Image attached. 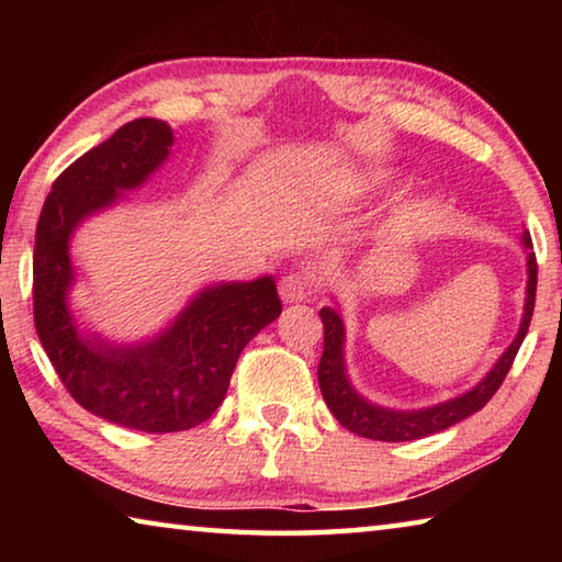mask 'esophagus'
<instances>
[{"mask_svg":"<svg viewBox=\"0 0 562 562\" xmlns=\"http://www.w3.org/2000/svg\"><path fill=\"white\" fill-rule=\"evenodd\" d=\"M312 292V280L307 272H290L280 280V297L282 302L294 304V302H304Z\"/></svg>","mask_w":562,"mask_h":562,"instance_id":"esophagus-1","label":"esophagus"}]
</instances>
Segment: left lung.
I'll use <instances>...</instances> for the list:
<instances>
[{"mask_svg":"<svg viewBox=\"0 0 562 562\" xmlns=\"http://www.w3.org/2000/svg\"><path fill=\"white\" fill-rule=\"evenodd\" d=\"M520 243H522V250H526L528 282H526V304H522L518 335L479 384L471 386L469 392H463L459 396L446 398L441 404L424 406V408H389V406L369 402L367 396H361L355 389V384L349 382V374H347V361H345L347 329H345V319H341V312L337 307L319 310L322 325H325V351H322V359L317 367V379H319L322 396H325V404L329 406V412L335 414V418L345 426V429L374 441H414V439H424V436L449 429V426L463 422V418H469L475 412H481V408L491 402V396L498 392V386L503 384V379H506L513 359L518 355L522 339L528 335L532 307H536L538 265H536V255H532L530 233H522Z\"/></svg>","mask_w":562,"mask_h":562,"instance_id":"8db88e82","label":"left lung"}]
</instances>
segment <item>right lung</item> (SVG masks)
I'll return each instance as SVG.
<instances>
[{"label": "right lung", "instance_id": "add662e5", "mask_svg": "<svg viewBox=\"0 0 562 562\" xmlns=\"http://www.w3.org/2000/svg\"><path fill=\"white\" fill-rule=\"evenodd\" d=\"M170 146L173 128L166 121L121 126L54 180L34 240V325L66 392L87 412L148 434L186 431L211 418L247 341L282 312L272 274H265L207 284L154 337L128 345L74 317V233L146 186Z\"/></svg>", "mask_w": 562, "mask_h": 562}]
</instances>
